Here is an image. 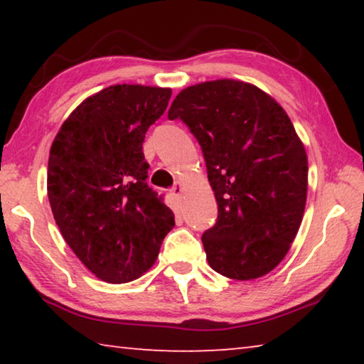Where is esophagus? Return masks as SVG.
Returning <instances> with one entry per match:
<instances>
[{
	"label": "esophagus",
	"mask_w": 364,
	"mask_h": 364,
	"mask_svg": "<svg viewBox=\"0 0 364 364\" xmlns=\"http://www.w3.org/2000/svg\"><path fill=\"white\" fill-rule=\"evenodd\" d=\"M170 193H171V196H175V197H181V193H183V184H181L180 181H176V183H175V186L170 189Z\"/></svg>",
	"instance_id": "esophagus-1"
}]
</instances>
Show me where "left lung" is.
Returning <instances> with one entry per match:
<instances>
[{
    "instance_id": "obj_1",
    "label": "left lung",
    "mask_w": 364,
    "mask_h": 364,
    "mask_svg": "<svg viewBox=\"0 0 364 364\" xmlns=\"http://www.w3.org/2000/svg\"><path fill=\"white\" fill-rule=\"evenodd\" d=\"M168 119L186 123L200 144L217 199V221L202 234L208 264L239 281L268 274L291 247L306 202V152L291 119L239 80L189 86Z\"/></svg>"
}]
</instances>
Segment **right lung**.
<instances>
[{
  "label": "right lung",
  "instance_id": "right-lung-1",
  "mask_svg": "<svg viewBox=\"0 0 364 364\" xmlns=\"http://www.w3.org/2000/svg\"><path fill=\"white\" fill-rule=\"evenodd\" d=\"M171 90L114 85L85 100L54 138L48 199L69 247L97 278H139L159 255L175 215L147 186L143 143Z\"/></svg>",
  "mask_w": 364,
  "mask_h": 364
}]
</instances>
